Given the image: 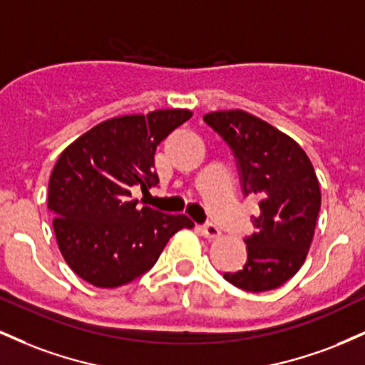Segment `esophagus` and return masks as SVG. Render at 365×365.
I'll return each instance as SVG.
<instances>
[{
  "label": "esophagus",
  "instance_id": "34e87169",
  "mask_svg": "<svg viewBox=\"0 0 365 365\" xmlns=\"http://www.w3.org/2000/svg\"><path fill=\"white\" fill-rule=\"evenodd\" d=\"M200 232H202V235L209 238V240H212V238H217L221 235L220 228H217V226L212 225V223H206V225L200 226Z\"/></svg>",
  "mask_w": 365,
  "mask_h": 365
}]
</instances>
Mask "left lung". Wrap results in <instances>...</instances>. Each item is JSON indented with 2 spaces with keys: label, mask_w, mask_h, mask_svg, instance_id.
<instances>
[{
  "label": "left lung",
  "mask_w": 365,
  "mask_h": 365,
  "mask_svg": "<svg viewBox=\"0 0 365 365\" xmlns=\"http://www.w3.org/2000/svg\"><path fill=\"white\" fill-rule=\"evenodd\" d=\"M204 121L232 149L242 194L259 197L255 232L245 237L247 261L223 278L245 292L282 287L311 247L321 190L311 159L295 140L249 113L216 111Z\"/></svg>",
  "instance_id": "obj_1"
}]
</instances>
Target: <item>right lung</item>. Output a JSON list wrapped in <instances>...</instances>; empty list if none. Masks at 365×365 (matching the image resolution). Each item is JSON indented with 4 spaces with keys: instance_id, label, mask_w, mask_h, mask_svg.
Listing matches in <instances>:
<instances>
[{
    "instance_id": "1",
    "label": "right lung",
    "mask_w": 365,
    "mask_h": 365,
    "mask_svg": "<svg viewBox=\"0 0 365 365\" xmlns=\"http://www.w3.org/2000/svg\"><path fill=\"white\" fill-rule=\"evenodd\" d=\"M187 110L118 116L96 125L61 153L48 190V209L66 264L87 283L116 288L148 273L185 215L137 206L132 188L159 183L158 145L190 120Z\"/></svg>"
}]
</instances>
